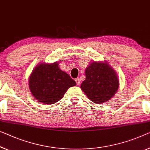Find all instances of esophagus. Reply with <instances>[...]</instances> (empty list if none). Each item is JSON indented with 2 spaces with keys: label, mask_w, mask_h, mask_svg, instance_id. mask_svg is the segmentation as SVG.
Returning <instances> with one entry per match:
<instances>
[{
  "label": "esophagus",
  "mask_w": 150,
  "mask_h": 150,
  "mask_svg": "<svg viewBox=\"0 0 150 150\" xmlns=\"http://www.w3.org/2000/svg\"><path fill=\"white\" fill-rule=\"evenodd\" d=\"M75 81H76V84H77L78 85H79V84H80V78H76V79H75Z\"/></svg>",
  "instance_id": "1"
}]
</instances>
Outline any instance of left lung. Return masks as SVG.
<instances>
[{"instance_id": "8db88e82", "label": "left lung", "mask_w": 150, "mask_h": 150, "mask_svg": "<svg viewBox=\"0 0 150 150\" xmlns=\"http://www.w3.org/2000/svg\"><path fill=\"white\" fill-rule=\"evenodd\" d=\"M85 75L80 88L96 104L110 100L119 88L118 76L107 62H92L86 68Z\"/></svg>"}]
</instances>
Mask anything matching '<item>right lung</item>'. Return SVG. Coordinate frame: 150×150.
Here are the masks:
<instances>
[{
    "instance_id": "obj_1",
    "label": "right lung",
    "mask_w": 150,
    "mask_h": 150,
    "mask_svg": "<svg viewBox=\"0 0 150 150\" xmlns=\"http://www.w3.org/2000/svg\"><path fill=\"white\" fill-rule=\"evenodd\" d=\"M58 65V62L38 64L29 78L31 93L35 99L44 104L57 103L70 87L76 85L67 73L60 70Z\"/></svg>"
}]
</instances>
